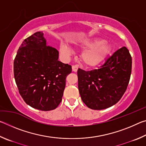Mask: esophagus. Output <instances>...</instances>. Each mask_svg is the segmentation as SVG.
<instances>
[{"label": "esophagus", "instance_id": "34e87169", "mask_svg": "<svg viewBox=\"0 0 146 146\" xmlns=\"http://www.w3.org/2000/svg\"><path fill=\"white\" fill-rule=\"evenodd\" d=\"M78 69V66L77 65H75V66H72V70L74 72H76Z\"/></svg>", "mask_w": 146, "mask_h": 146}]
</instances>
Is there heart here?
<instances>
[{
  "instance_id": "heart-1",
  "label": "heart",
  "mask_w": 146,
  "mask_h": 146,
  "mask_svg": "<svg viewBox=\"0 0 146 146\" xmlns=\"http://www.w3.org/2000/svg\"><path fill=\"white\" fill-rule=\"evenodd\" d=\"M76 49H83L80 58L84 65L88 68H94L103 62L111 51V47L102 38L98 37L86 38L74 43ZM59 51L62 57L68 60L73 50L66 44H61Z\"/></svg>"
}]
</instances>
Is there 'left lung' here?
I'll list each match as a JSON object with an SVG mask.
<instances>
[{
  "mask_svg": "<svg viewBox=\"0 0 146 146\" xmlns=\"http://www.w3.org/2000/svg\"><path fill=\"white\" fill-rule=\"evenodd\" d=\"M132 58L125 47L118 49L97 70L78 69V88L89 108L101 110L111 107L122 98L131 73Z\"/></svg>",
  "mask_w": 146,
  "mask_h": 146,
  "instance_id": "1",
  "label": "left lung"
}]
</instances>
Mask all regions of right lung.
<instances>
[{
    "mask_svg": "<svg viewBox=\"0 0 146 146\" xmlns=\"http://www.w3.org/2000/svg\"><path fill=\"white\" fill-rule=\"evenodd\" d=\"M14 77L20 95L36 110H55L61 102L71 66L58 60V51L37 31L24 40L14 60Z\"/></svg>",
    "mask_w": 146,
    "mask_h": 146,
    "instance_id": "right-lung-1",
    "label": "right lung"
}]
</instances>
